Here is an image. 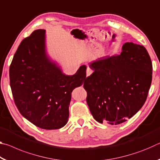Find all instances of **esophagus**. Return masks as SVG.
Returning a JSON list of instances; mask_svg holds the SVG:
<instances>
[{
    "label": "esophagus",
    "mask_w": 160,
    "mask_h": 160,
    "mask_svg": "<svg viewBox=\"0 0 160 160\" xmlns=\"http://www.w3.org/2000/svg\"><path fill=\"white\" fill-rule=\"evenodd\" d=\"M93 72V70H92V69H91L90 68H87V72H86V74H87V77L88 76H90V75Z\"/></svg>",
    "instance_id": "1"
}]
</instances>
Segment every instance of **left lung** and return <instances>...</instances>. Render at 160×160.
Returning <instances> with one entry per match:
<instances>
[{"label":"left lung","mask_w":160,"mask_h":160,"mask_svg":"<svg viewBox=\"0 0 160 160\" xmlns=\"http://www.w3.org/2000/svg\"><path fill=\"white\" fill-rule=\"evenodd\" d=\"M83 87L92 115L99 123H122L141 109L152 82V65L146 48L126 42L120 55L99 58Z\"/></svg>","instance_id":"left-lung-1"}]
</instances>
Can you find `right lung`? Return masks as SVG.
<instances>
[{"instance_id":"add662e5","label":"right lung","mask_w":160,"mask_h":160,"mask_svg":"<svg viewBox=\"0 0 160 160\" xmlns=\"http://www.w3.org/2000/svg\"><path fill=\"white\" fill-rule=\"evenodd\" d=\"M46 30L24 39L10 66V84L19 112L39 128L58 129L68 122L71 93L85 83L87 67L64 74L46 50Z\"/></svg>"}]
</instances>
